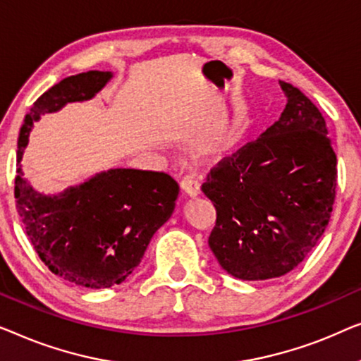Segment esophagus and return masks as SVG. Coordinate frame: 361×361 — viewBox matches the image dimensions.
Segmentation results:
<instances>
[{"instance_id":"34e87169","label":"esophagus","mask_w":361,"mask_h":361,"mask_svg":"<svg viewBox=\"0 0 361 361\" xmlns=\"http://www.w3.org/2000/svg\"><path fill=\"white\" fill-rule=\"evenodd\" d=\"M180 188H181V191L185 192L186 196H190V197H197V196L201 195L200 183L192 180L191 176H185V178L180 181Z\"/></svg>"}]
</instances>
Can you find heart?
I'll use <instances>...</instances> for the list:
<instances>
[{
	"mask_svg": "<svg viewBox=\"0 0 361 361\" xmlns=\"http://www.w3.org/2000/svg\"><path fill=\"white\" fill-rule=\"evenodd\" d=\"M240 126V119L233 118L217 126V128L206 137L202 142V149L211 157H222L231 149L235 139L237 129Z\"/></svg>",
	"mask_w": 361,
	"mask_h": 361,
	"instance_id": "heart-1",
	"label": "heart"
}]
</instances>
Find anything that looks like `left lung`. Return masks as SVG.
Masks as SVG:
<instances>
[{"instance_id": "obj_1", "label": "left lung", "mask_w": 361, "mask_h": 361, "mask_svg": "<svg viewBox=\"0 0 361 361\" xmlns=\"http://www.w3.org/2000/svg\"><path fill=\"white\" fill-rule=\"evenodd\" d=\"M281 118L207 175L202 192L216 207L209 247L238 280L262 281L294 270L322 237L337 186V157L316 104L280 81Z\"/></svg>"}]
</instances>
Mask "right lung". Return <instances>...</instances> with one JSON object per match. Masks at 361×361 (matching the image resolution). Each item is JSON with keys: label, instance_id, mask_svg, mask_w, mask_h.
I'll list each match as a JSON object with an SVG mask.
<instances>
[{"label": "right lung", "instance_id": "add662e5", "mask_svg": "<svg viewBox=\"0 0 361 361\" xmlns=\"http://www.w3.org/2000/svg\"><path fill=\"white\" fill-rule=\"evenodd\" d=\"M113 72L63 78L35 101L18 140L16 207L40 260L78 286L121 284L139 265L154 233L175 211L180 186L161 171L109 169L57 195L35 191L24 178L23 154L40 116L94 98Z\"/></svg>", "mask_w": 361, "mask_h": 361}]
</instances>
